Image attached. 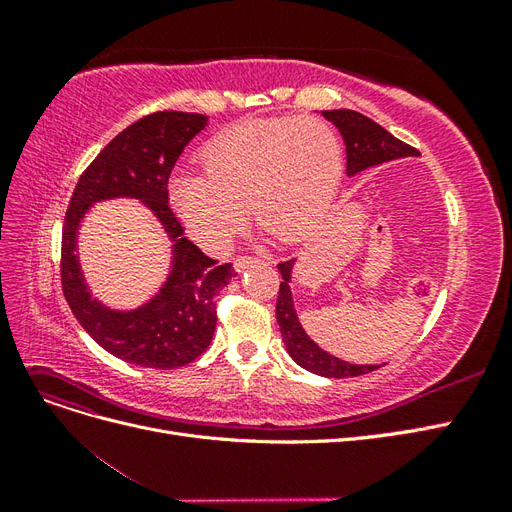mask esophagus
Returning <instances> with one entry per match:
<instances>
[{"mask_svg":"<svg viewBox=\"0 0 512 512\" xmlns=\"http://www.w3.org/2000/svg\"><path fill=\"white\" fill-rule=\"evenodd\" d=\"M256 262H260V258H254V256H239V258L235 260V269L241 273V271H245L247 267L256 265Z\"/></svg>","mask_w":512,"mask_h":512,"instance_id":"esophagus-1","label":"esophagus"}]
</instances>
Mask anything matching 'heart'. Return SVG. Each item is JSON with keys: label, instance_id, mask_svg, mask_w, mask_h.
<instances>
[{"label": "heart", "instance_id": "obj_1", "mask_svg": "<svg viewBox=\"0 0 512 512\" xmlns=\"http://www.w3.org/2000/svg\"><path fill=\"white\" fill-rule=\"evenodd\" d=\"M342 162L335 130L316 117L241 121L200 151L205 175L170 179V207L211 254L228 250L247 205L260 226L290 243L305 237L331 203Z\"/></svg>", "mask_w": 512, "mask_h": 512}]
</instances>
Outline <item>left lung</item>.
Segmentation results:
<instances>
[{
  "instance_id": "left-lung-1",
  "label": "left lung",
  "mask_w": 512,
  "mask_h": 512,
  "mask_svg": "<svg viewBox=\"0 0 512 512\" xmlns=\"http://www.w3.org/2000/svg\"><path fill=\"white\" fill-rule=\"evenodd\" d=\"M322 117H327L333 126L342 132L344 145H346V173L348 177L361 173L371 166H378L399 158H414L418 151L404 141H399L391 132H386L374 119H369L348 108H339V111H322ZM292 267L294 260H286L277 265L282 273L280 292H277V305L275 316L280 324L282 339L286 344L288 354L297 361L303 369L312 371V374L324 378H350V376H363L369 371L378 369L380 365H352L337 356L324 352L318 348L309 335L303 331L297 309L292 303Z\"/></svg>"
}]
</instances>
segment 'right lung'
<instances>
[{
  "label": "right lung",
  "mask_w": 512,
  "mask_h": 512,
  "mask_svg": "<svg viewBox=\"0 0 512 512\" xmlns=\"http://www.w3.org/2000/svg\"><path fill=\"white\" fill-rule=\"evenodd\" d=\"M198 113L162 111L119 132L91 162L72 192L61 232V288L74 318L96 344L117 359L175 369L196 361L215 331V297L235 277L230 262L205 256L183 237L168 207V177L185 145L205 130ZM136 197L154 211L174 241V260L165 286L141 308L119 313L90 297L75 254V235L86 209L100 199Z\"/></svg>",
  "instance_id": "obj_1"
}]
</instances>
